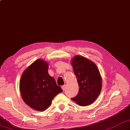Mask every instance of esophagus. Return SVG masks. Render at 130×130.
<instances>
[{
  "instance_id": "34e87169",
  "label": "esophagus",
  "mask_w": 130,
  "mask_h": 130,
  "mask_svg": "<svg viewBox=\"0 0 130 130\" xmlns=\"http://www.w3.org/2000/svg\"><path fill=\"white\" fill-rule=\"evenodd\" d=\"M65 88H66V85H62V86L61 87V88H62V89L64 91L65 90Z\"/></svg>"
}]
</instances>
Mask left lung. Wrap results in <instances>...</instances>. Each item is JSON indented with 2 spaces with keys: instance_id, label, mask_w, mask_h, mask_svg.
I'll list each match as a JSON object with an SVG mask.
<instances>
[{
  "instance_id": "obj_1",
  "label": "left lung",
  "mask_w": 130,
  "mask_h": 130,
  "mask_svg": "<svg viewBox=\"0 0 130 130\" xmlns=\"http://www.w3.org/2000/svg\"><path fill=\"white\" fill-rule=\"evenodd\" d=\"M74 73L79 85V92L73 101L81 106L90 105L101 93L102 78L98 69L92 61L79 55L71 60Z\"/></svg>"
}]
</instances>
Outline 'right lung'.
<instances>
[{"instance_id": "1", "label": "right lung", "mask_w": 130, "mask_h": 130, "mask_svg": "<svg viewBox=\"0 0 130 130\" xmlns=\"http://www.w3.org/2000/svg\"><path fill=\"white\" fill-rule=\"evenodd\" d=\"M48 63L38 59L24 71L19 82L23 100L32 108L43 111L62 90L48 73Z\"/></svg>"}]
</instances>
